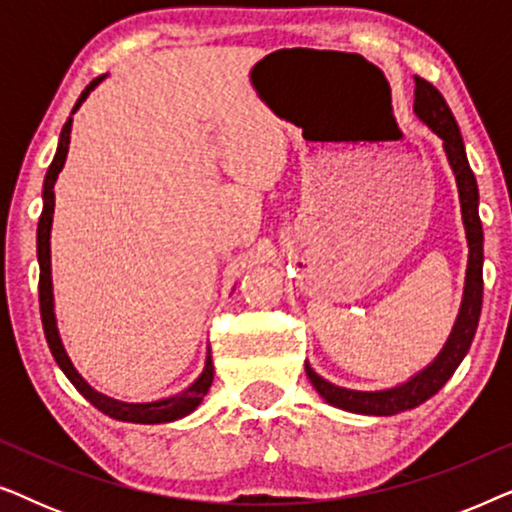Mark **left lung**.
Segmentation results:
<instances>
[{
    "label": "left lung",
    "instance_id": "obj_1",
    "mask_svg": "<svg viewBox=\"0 0 512 512\" xmlns=\"http://www.w3.org/2000/svg\"><path fill=\"white\" fill-rule=\"evenodd\" d=\"M415 114L419 121L436 132L443 139V149L450 163L454 179H457V191L461 202V219H464L466 240H468V265H466V284L464 298L454 321L450 338L445 347L424 370H419L408 382L398 384L391 389L380 391H356L345 389L338 384L324 380L314 373L310 363L305 361V373L310 377L312 387L319 391V396L335 408L356 412V415H375L391 417L398 412L412 410L424 401H429L433 394H438L445 387V382L454 375L459 363L464 361L468 349H471L475 328L480 321L482 310V223L478 214V181L468 165L464 139H461L459 125L454 121L450 107L443 100V95L431 86L429 81L415 76Z\"/></svg>",
    "mask_w": 512,
    "mask_h": 512
}]
</instances>
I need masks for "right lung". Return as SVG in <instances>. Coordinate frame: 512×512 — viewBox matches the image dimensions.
<instances>
[{"mask_svg": "<svg viewBox=\"0 0 512 512\" xmlns=\"http://www.w3.org/2000/svg\"><path fill=\"white\" fill-rule=\"evenodd\" d=\"M107 79V74L97 76L83 90L79 100H76L72 114H76V109L86 102V97L90 95V90H95L100 83ZM69 139H72V116L67 118L65 128L60 132V142H58V151H55L53 163L48 167L46 179H44V209H41L39 216V228H37V256H39V307H41V324H44V333H46V342L51 347L53 359L58 361V366L62 368V373L69 377V382L74 384L76 391L95 405L97 410L104 412V415L118 419V422H130V424H165V422H174V419H181L198 408L202 403V398L207 396L209 387H212L214 380V363H212V354L207 352V361H205V370H202L198 380H195L191 387L179 391V394L160 398V401H151V403H128V401H118V398H111L102 391H97L90 387V384L83 380L79 375V370L74 368L72 359H69L65 347H62L60 333H58V324H55V305H53V279H51V226H53V209H55V181H58V174L62 172L67 160V151H69Z\"/></svg>", "mask_w": 512, "mask_h": 512, "instance_id": "add662e5", "label": "right lung"}]
</instances>
